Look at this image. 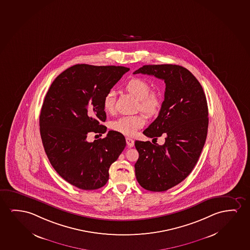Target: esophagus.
<instances>
[{
	"mask_svg": "<svg viewBox=\"0 0 250 250\" xmlns=\"http://www.w3.org/2000/svg\"><path fill=\"white\" fill-rule=\"evenodd\" d=\"M126 142L128 147H133L134 146V141L131 138H126Z\"/></svg>",
	"mask_w": 250,
	"mask_h": 250,
	"instance_id": "34e87169",
	"label": "esophagus"
}]
</instances>
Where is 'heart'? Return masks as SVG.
<instances>
[{
  "label": "heart",
  "instance_id": "1",
  "mask_svg": "<svg viewBox=\"0 0 250 250\" xmlns=\"http://www.w3.org/2000/svg\"><path fill=\"white\" fill-rule=\"evenodd\" d=\"M126 90L138 99V107L148 115L158 112L161 106V99L157 92H151V88L147 81L141 78H133L126 84ZM114 91H109L104 99V109L106 112H113L115 109ZM145 118L141 115L124 116L115 120L111 123L113 130L120 134L132 136L138 129L145 125Z\"/></svg>",
  "mask_w": 250,
  "mask_h": 250
}]
</instances>
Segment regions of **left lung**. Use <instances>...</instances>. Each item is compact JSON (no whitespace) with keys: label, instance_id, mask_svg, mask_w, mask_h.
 Returning <instances> with one entry per match:
<instances>
[{"label":"left lung","instance_id":"obj_1","mask_svg":"<svg viewBox=\"0 0 250 250\" xmlns=\"http://www.w3.org/2000/svg\"><path fill=\"white\" fill-rule=\"evenodd\" d=\"M136 74L153 75L166 83L158 117L143 132L156 140L165 135V144L134 143L138 183L145 189L163 192L183 182L197 164L208 135L207 98L197 79L179 65H145Z\"/></svg>","mask_w":250,"mask_h":250}]
</instances>
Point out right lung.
Returning a JSON list of instances; mask_svg holds the SVG:
<instances>
[{
	"instance_id": "add662e5",
	"label": "right lung",
	"mask_w": 250,
	"mask_h": 250,
	"mask_svg": "<svg viewBox=\"0 0 250 250\" xmlns=\"http://www.w3.org/2000/svg\"><path fill=\"white\" fill-rule=\"evenodd\" d=\"M128 67L76 64L59 74L49 87L39 116L46 155L65 181L81 189H98L109 180V169L126 146L116 131L107 127L104 99Z\"/></svg>"
}]
</instances>
